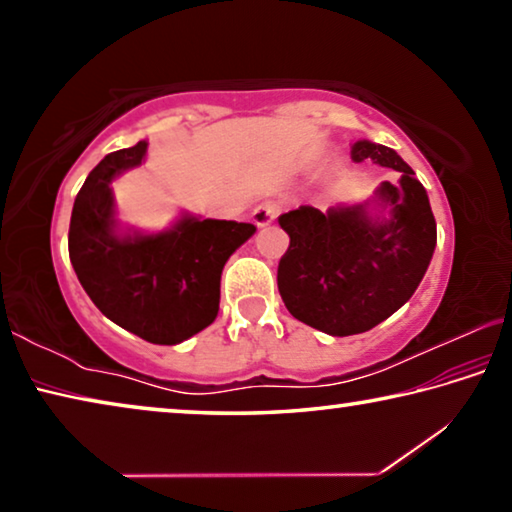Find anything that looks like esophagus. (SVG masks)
I'll return each instance as SVG.
<instances>
[{
  "mask_svg": "<svg viewBox=\"0 0 512 512\" xmlns=\"http://www.w3.org/2000/svg\"><path fill=\"white\" fill-rule=\"evenodd\" d=\"M277 214H280V205H277L275 201H264L253 210V221H255V225H259V228H264V225L275 221Z\"/></svg>",
  "mask_w": 512,
  "mask_h": 512,
  "instance_id": "34e87169",
  "label": "esophagus"
}]
</instances>
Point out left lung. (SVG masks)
<instances>
[{"instance_id": "1", "label": "left lung", "mask_w": 512, "mask_h": 512, "mask_svg": "<svg viewBox=\"0 0 512 512\" xmlns=\"http://www.w3.org/2000/svg\"><path fill=\"white\" fill-rule=\"evenodd\" d=\"M352 160L400 171L375 198L320 212L311 205L282 214L289 248L277 266V289L293 318L329 336L368 332L409 300L436 248L427 189L384 144L359 140Z\"/></svg>"}]
</instances>
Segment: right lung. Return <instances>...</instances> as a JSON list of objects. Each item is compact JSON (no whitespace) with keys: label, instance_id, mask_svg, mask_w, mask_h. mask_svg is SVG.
<instances>
[{"label":"right lung","instance_id":"1","mask_svg":"<svg viewBox=\"0 0 512 512\" xmlns=\"http://www.w3.org/2000/svg\"><path fill=\"white\" fill-rule=\"evenodd\" d=\"M146 146L108 153L85 178L69 221V259L103 316L149 343L176 345L214 323L223 266L257 228L183 214L155 235L119 232L110 183L140 167Z\"/></svg>","mask_w":512,"mask_h":512}]
</instances>
